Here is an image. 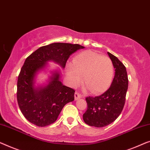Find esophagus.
Instances as JSON below:
<instances>
[{
  "label": "esophagus",
  "mask_w": 150,
  "mask_h": 150,
  "mask_svg": "<svg viewBox=\"0 0 150 150\" xmlns=\"http://www.w3.org/2000/svg\"><path fill=\"white\" fill-rule=\"evenodd\" d=\"M81 97H82V95L79 93V92H75V100H77V99L81 98Z\"/></svg>",
  "instance_id": "obj_1"
}]
</instances>
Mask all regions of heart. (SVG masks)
Returning a JSON list of instances; mask_svg holds the SVG:
<instances>
[{
    "mask_svg": "<svg viewBox=\"0 0 150 150\" xmlns=\"http://www.w3.org/2000/svg\"><path fill=\"white\" fill-rule=\"evenodd\" d=\"M114 69L109 57L91 50H86L76 56L73 63L67 65V74L71 83L76 85L81 81L86 89L93 94L106 90L112 81Z\"/></svg>",
    "mask_w": 150,
    "mask_h": 150,
    "instance_id": "1",
    "label": "heart"
}]
</instances>
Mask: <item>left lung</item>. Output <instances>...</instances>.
I'll list each match as a JSON object with an SVG mask.
<instances>
[{"label": "left lung", "instance_id": "1", "mask_svg": "<svg viewBox=\"0 0 150 150\" xmlns=\"http://www.w3.org/2000/svg\"><path fill=\"white\" fill-rule=\"evenodd\" d=\"M115 69V76L108 90L100 96L86 98L87 110L83 115L88 125L101 128L117 119L124 108L128 79L126 67L117 57L107 52Z\"/></svg>", "mask_w": 150, "mask_h": 150}]
</instances>
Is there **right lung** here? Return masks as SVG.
I'll list each match as a JSON object with an SVG mask.
<instances>
[{"label":"right lung","mask_w":150,"mask_h":150,"mask_svg":"<svg viewBox=\"0 0 150 150\" xmlns=\"http://www.w3.org/2000/svg\"><path fill=\"white\" fill-rule=\"evenodd\" d=\"M84 47L79 44L54 43L42 46L31 54L21 69L17 83V100L22 114L37 126H46L56 121L67 103L74 100L75 90L63 86L58 72L54 73L45 87H34L38 71L53 60L64 68L73 53Z\"/></svg>","instance_id":"1"}]
</instances>
